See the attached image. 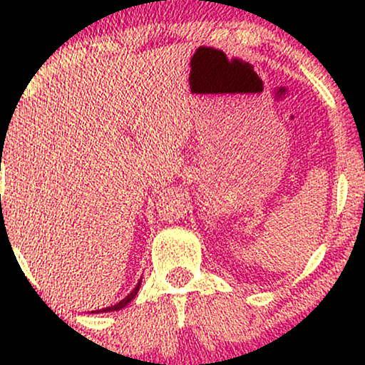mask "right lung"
I'll use <instances>...</instances> for the list:
<instances>
[{
	"label": "right lung",
	"instance_id": "right-lung-1",
	"mask_svg": "<svg viewBox=\"0 0 365 365\" xmlns=\"http://www.w3.org/2000/svg\"><path fill=\"white\" fill-rule=\"evenodd\" d=\"M139 288H140V282H139V283H137V287H135V288H133V290H132V292H130V293H128V295H127V297H125V299H123V300H120V302H118V304L111 305V307L101 309V311H98V312H111V311H120V309H123V307H125V305H127L128 302H132V299H133V297H135V295H137V292H139Z\"/></svg>",
	"mask_w": 365,
	"mask_h": 365
}]
</instances>
